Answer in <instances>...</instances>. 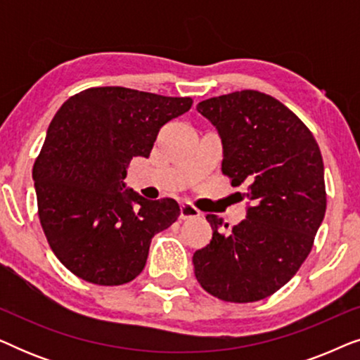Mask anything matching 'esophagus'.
Returning a JSON list of instances; mask_svg holds the SVG:
<instances>
[{
    "instance_id": "1",
    "label": "esophagus",
    "mask_w": 360,
    "mask_h": 360,
    "mask_svg": "<svg viewBox=\"0 0 360 360\" xmlns=\"http://www.w3.org/2000/svg\"><path fill=\"white\" fill-rule=\"evenodd\" d=\"M180 218L181 219H193V218H200V211L195 208L191 203H181L180 205Z\"/></svg>"
}]
</instances>
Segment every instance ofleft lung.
<instances>
[{"label":"left lung","instance_id":"8db88e82","mask_svg":"<svg viewBox=\"0 0 360 360\" xmlns=\"http://www.w3.org/2000/svg\"><path fill=\"white\" fill-rule=\"evenodd\" d=\"M223 144V174L248 185L245 219L231 231L208 214L213 238L193 254L195 275L213 297L259 302L297 274L326 213L323 157L300 117L274 96L234 91L198 103Z\"/></svg>","mask_w":360,"mask_h":360}]
</instances>
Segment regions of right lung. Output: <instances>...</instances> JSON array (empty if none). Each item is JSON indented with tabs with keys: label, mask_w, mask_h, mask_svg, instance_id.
Listing matches in <instances>:
<instances>
[{
	"label": "right lung",
	"mask_w": 360,
	"mask_h": 360,
	"mask_svg": "<svg viewBox=\"0 0 360 360\" xmlns=\"http://www.w3.org/2000/svg\"><path fill=\"white\" fill-rule=\"evenodd\" d=\"M191 98L122 86L88 88L56 112L32 169L39 219L57 259L77 277L122 285L144 269L150 240L175 223V200H146L124 179L149 157L160 127Z\"/></svg>",
	"instance_id": "1"
}]
</instances>
